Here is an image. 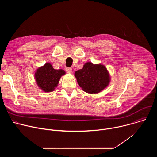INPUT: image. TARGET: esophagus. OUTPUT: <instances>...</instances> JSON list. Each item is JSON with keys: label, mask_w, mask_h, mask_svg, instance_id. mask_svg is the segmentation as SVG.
Returning <instances> with one entry per match:
<instances>
[{"label": "esophagus", "mask_w": 157, "mask_h": 157, "mask_svg": "<svg viewBox=\"0 0 157 157\" xmlns=\"http://www.w3.org/2000/svg\"><path fill=\"white\" fill-rule=\"evenodd\" d=\"M66 71L68 73H71L72 71V68H66Z\"/></svg>", "instance_id": "esophagus-1"}]
</instances>
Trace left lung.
Listing matches in <instances>:
<instances>
[{"label":"left lung","mask_w":157,"mask_h":157,"mask_svg":"<svg viewBox=\"0 0 157 157\" xmlns=\"http://www.w3.org/2000/svg\"><path fill=\"white\" fill-rule=\"evenodd\" d=\"M79 86L87 93L96 94L100 93L109 84V73L101 64H94L87 62L83 68L75 73Z\"/></svg>","instance_id":"left-lung-1"}]
</instances>
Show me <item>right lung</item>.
Instances as JSON below:
<instances>
[{"instance_id":"add662e5","label":"right lung","mask_w":157,"mask_h":157,"mask_svg":"<svg viewBox=\"0 0 157 157\" xmlns=\"http://www.w3.org/2000/svg\"><path fill=\"white\" fill-rule=\"evenodd\" d=\"M65 73L63 70H55L50 63H47L36 70L35 78L41 89L44 92L50 93L58 86L59 79Z\"/></svg>"}]
</instances>
